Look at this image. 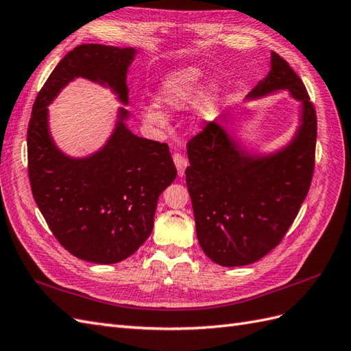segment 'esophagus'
I'll return each mask as SVG.
<instances>
[{
    "mask_svg": "<svg viewBox=\"0 0 351 351\" xmlns=\"http://www.w3.org/2000/svg\"><path fill=\"white\" fill-rule=\"evenodd\" d=\"M173 162L176 165V169H178V175L182 178L185 175V169L188 167V158H186V156H184L181 153H175L173 154Z\"/></svg>",
    "mask_w": 351,
    "mask_h": 351,
    "instance_id": "esophagus-1",
    "label": "esophagus"
}]
</instances>
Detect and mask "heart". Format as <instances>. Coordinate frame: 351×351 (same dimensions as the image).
Returning <instances> with one entry per match:
<instances>
[{
  "instance_id": "1",
  "label": "heart",
  "mask_w": 351,
  "mask_h": 351,
  "mask_svg": "<svg viewBox=\"0 0 351 351\" xmlns=\"http://www.w3.org/2000/svg\"><path fill=\"white\" fill-rule=\"evenodd\" d=\"M204 73L198 67H182L173 70L163 77L156 93L157 104L163 106L169 110H184L191 106L202 91ZM219 95V85L210 84L202 94V101L207 106L213 104ZM143 116L148 123L163 128L166 125V117L156 107H145L143 110Z\"/></svg>"
}]
</instances>
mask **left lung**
<instances>
[{
    "mask_svg": "<svg viewBox=\"0 0 351 351\" xmlns=\"http://www.w3.org/2000/svg\"><path fill=\"white\" fill-rule=\"evenodd\" d=\"M288 91L302 103L294 138L276 153L250 154L210 122L188 141L185 170L195 231L203 252L226 267L254 263L282 241L308 193L317 122L302 79L276 53L267 76L247 95Z\"/></svg>",
    "mask_w": 351,
    "mask_h": 351,
    "instance_id": "8db88e82",
    "label": "left lung"
}]
</instances>
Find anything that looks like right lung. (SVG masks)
Masks as SVG:
<instances>
[{
	"label": "right lung",
	"instance_id": "1",
	"mask_svg": "<svg viewBox=\"0 0 351 351\" xmlns=\"http://www.w3.org/2000/svg\"><path fill=\"white\" fill-rule=\"evenodd\" d=\"M135 48L82 44L67 53L39 91L27 128V172L35 203L70 254L86 262H122L153 231L157 199L175 181L167 144L136 136L119 108L114 131L94 154L60 152L48 129V106L76 77L113 89L128 104L126 75Z\"/></svg>",
	"mask_w": 351,
	"mask_h": 351
}]
</instances>
